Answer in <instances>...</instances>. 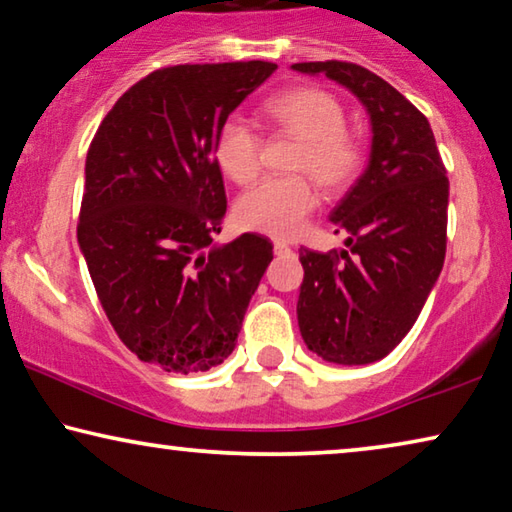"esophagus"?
<instances>
[{"label":"esophagus","instance_id":"1","mask_svg":"<svg viewBox=\"0 0 512 512\" xmlns=\"http://www.w3.org/2000/svg\"><path fill=\"white\" fill-rule=\"evenodd\" d=\"M273 250H276V255H289V253H292V248H289L285 241L273 243Z\"/></svg>","mask_w":512,"mask_h":512}]
</instances>
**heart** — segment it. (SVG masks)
<instances>
[{"label":"heart","instance_id":"obj_1","mask_svg":"<svg viewBox=\"0 0 512 512\" xmlns=\"http://www.w3.org/2000/svg\"><path fill=\"white\" fill-rule=\"evenodd\" d=\"M273 124L301 140L294 154V177H269L246 190L236 202V220L250 232L292 239L319 207L315 181L340 190L354 183L365 163L361 137L349 131L342 101L322 87L285 91L266 105ZM216 160L236 183L253 181L262 170L264 140L241 114H230L216 133Z\"/></svg>","mask_w":512,"mask_h":512}]
</instances>
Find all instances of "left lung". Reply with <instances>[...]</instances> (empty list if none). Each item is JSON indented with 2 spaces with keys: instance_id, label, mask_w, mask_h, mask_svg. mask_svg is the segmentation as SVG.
<instances>
[{
  "instance_id": "left-lung-1",
  "label": "left lung",
  "mask_w": 512,
  "mask_h": 512,
  "mask_svg": "<svg viewBox=\"0 0 512 512\" xmlns=\"http://www.w3.org/2000/svg\"><path fill=\"white\" fill-rule=\"evenodd\" d=\"M361 98L372 121L368 170L333 209L349 250L301 248L299 329L340 365L384 358L421 315L446 257L448 177L425 114L352 61H301Z\"/></svg>"
}]
</instances>
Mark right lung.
Listing matches in <instances>:
<instances>
[{
	"mask_svg": "<svg viewBox=\"0 0 512 512\" xmlns=\"http://www.w3.org/2000/svg\"><path fill=\"white\" fill-rule=\"evenodd\" d=\"M273 61L158 68L105 114L87 151L78 241L119 340L165 372L232 354L273 243L211 246L227 209L216 133Z\"/></svg>",
	"mask_w": 512,
	"mask_h": 512,
	"instance_id": "1",
	"label": "right lung"
}]
</instances>
